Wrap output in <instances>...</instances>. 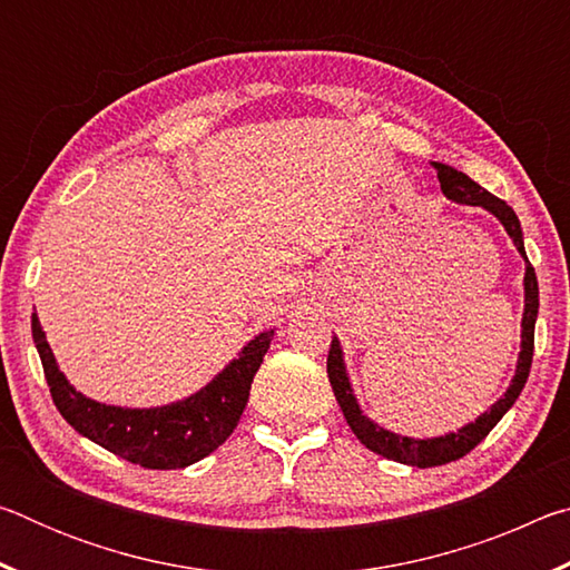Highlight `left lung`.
<instances>
[{"label":"left lung","mask_w":570,"mask_h":570,"mask_svg":"<svg viewBox=\"0 0 570 570\" xmlns=\"http://www.w3.org/2000/svg\"><path fill=\"white\" fill-rule=\"evenodd\" d=\"M432 168L438 170L440 188L450 200H455V204H462V206L485 208L488 214H493L500 224H503L505 234L510 236V240H513L518 254L523 256L525 262V276H523L525 306H523V320H520V352L515 362V374L513 380H510V387L505 390L503 397H498L493 404H490V410L482 412L475 422L462 424L458 432H445V435H438V438L420 440V438L397 435V432L384 430L382 424L366 417L360 407V402H356L350 374H346L340 336L336 334L332 336L330 356H326V372H330L334 397L340 402L346 424H350L356 440H360L364 448H370L382 458L402 462V465H414V468H435V465H445V462H452V460H460L462 455H468L472 448L480 445V442L488 438V432L503 420V414L513 407L528 382L530 362H533V336H535V320H538V278L525 256L523 228H520L515 210L510 208L505 200L495 198L493 193L480 188L478 183L468 178L462 170L445 166V163H432Z\"/></svg>","instance_id":"1"}]
</instances>
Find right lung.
<instances>
[{"label":"right lung","instance_id":"obj_1","mask_svg":"<svg viewBox=\"0 0 570 570\" xmlns=\"http://www.w3.org/2000/svg\"><path fill=\"white\" fill-rule=\"evenodd\" d=\"M32 340L40 352L55 407L67 424L95 445L135 465L176 470L204 460L236 430L248 402L250 382L274 340V330L258 332L206 387L160 407H118L85 397L60 372L37 314H32Z\"/></svg>","mask_w":570,"mask_h":570}]
</instances>
